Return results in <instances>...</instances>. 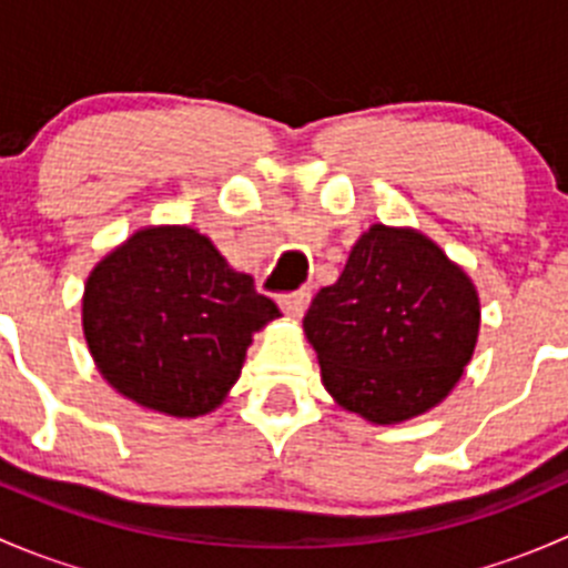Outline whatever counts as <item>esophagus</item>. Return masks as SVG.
<instances>
[{
  "label": "esophagus",
  "mask_w": 568,
  "mask_h": 568,
  "mask_svg": "<svg viewBox=\"0 0 568 568\" xmlns=\"http://www.w3.org/2000/svg\"><path fill=\"white\" fill-rule=\"evenodd\" d=\"M307 305H311V291H294L288 296H280V307H283L285 316L302 318L305 316Z\"/></svg>",
  "instance_id": "1"
}]
</instances>
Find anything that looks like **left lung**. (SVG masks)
I'll list each match as a JSON object with an SVG mask.
<instances>
[{
	"mask_svg": "<svg viewBox=\"0 0 568 568\" xmlns=\"http://www.w3.org/2000/svg\"><path fill=\"white\" fill-rule=\"evenodd\" d=\"M480 329L475 283L415 227L371 225L305 335L337 406L376 426L412 420L459 385Z\"/></svg>",
	"mask_w": 568,
	"mask_h": 568,
	"instance_id": "obj_1",
	"label": "left lung"
}]
</instances>
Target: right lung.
I'll use <instances>...</instances> for the list:
<instances>
[{
	"instance_id": "obj_1",
	"label": "right lung",
	"mask_w": 568,
	"mask_h": 568,
	"mask_svg": "<svg viewBox=\"0 0 568 568\" xmlns=\"http://www.w3.org/2000/svg\"><path fill=\"white\" fill-rule=\"evenodd\" d=\"M280 318L209 236L148 225L93 266L82 329L93 363L123 398L170 417H203L242 376L252 335Z\"/></svg>"
}]
</instances>
